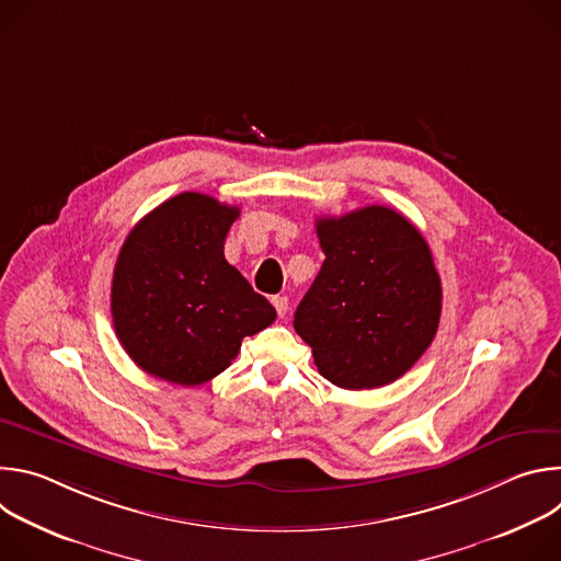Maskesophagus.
Wrapping results in <instances>:
<instances>
[{
  "label": "esophagus",
  "instance_id": "esophagus-1",
  "mask_svg": "<svg viewBox=\"0 0 561 561\" xmlns=\"http://www.w3.org/2000/svg\"><path fill=\"white\" fill-rule=\"evenodd\" d=\"M271 301H273V306H275V310H277V314H279V317H284V314L288 312V297H284V295H275Z\"/></svg>",
  "mask_w": 561,
  "mask_h": 561
}]
</instances>
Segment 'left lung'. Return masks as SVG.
Listing matches in <instances>:
<instances>
[{"mask_svg":"<svg viewBox=\"0 0 561 561\" xmlns=\"http://www.w3.org/2000/svg\"><path fill=\"white\" fill-rule=\"evenodd\" d=\"M327 260L295 310L319 375L346 390L402 377L435 340L442 279L422 232L386 206L319 217Z\"/></svg>","mask_w":561,"mask_h":561,"instance_id":"1","label":"left lung"}]
</instances>
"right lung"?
Masks as SVG:
<instances>
[{"instance_id": "1", "label": "right lung", "mask_w": 561, "mask_h": 561, "mask_svg": "<svg viewBox=\"0 0 561 561\" xmlns=\"http://www.w3.org/2000/svg\"><path fill=\"white\" fill-rule=\"evenodd\" d=\"M237 217V206L180 193L128 232L113 273V327L148 375L199 386L275 322L271 301L224 257Z\"/></svg>"}]
</instances>
